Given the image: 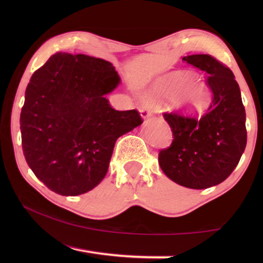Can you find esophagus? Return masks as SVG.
<instances>
[{
    "label": "esophagus",
    "mask_w": 263,
    "mask_h": 263,
    "mask_svg": "<svg viewBox=\"0 0 263 263\" xmlns=\"http://www.w3.org/2000/svg\"><path fill=\"white\" fill-rule=\"evenodd\" d=\"M140 112H141V116L143 118H147V117L152 116V111H151L149 107L146 106V105H143V106L140 107Z\"/></svg>",
    "instance_id": "1"
}]
</instances>
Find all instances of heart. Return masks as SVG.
<instances>
[{"instance_id": "obj_1", "label": "heart", "mask_w": 263, "mask_h": 263, "mask_svg": "<svg viewBox=\"0 0 263 263\" xmlns=\"http://www.w3.org/2000/svg\"><path fill=\"white\" fill-rule=\"evenodd\" d=\"M153 95L170 99L188 112H201L210 104V92L195 74L174 71L157 82Z\"/></svg>"}]
</instances>
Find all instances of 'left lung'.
<instances>
[{"instance_id":"1","label":"left lung","mask_w":263,"mask_h":263,"mask_svg":"<svg viewBox=\"0 0 263 263\" xmlns=\"http://www.w3.org/2000/svg\"><path fill=\"white\" fill-rule=\"evenodd\" d=\"M206 73L212 103L200 118L179 111L164 112L172 129L171 145L159 152L161 170L179 185L206 189L224 182L246 149V109L239 86L228 66L211 55L183 57Z\"/></svg>"}]
</instances>
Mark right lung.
I'll list each match as a JSON object with an SVG mask.
<instances>
[{
    "label": "right lung",
    "instance_id": "obj_1",
    "mask_svg": "<svg viewBox=\"0 0 263 263\" xmlns=\"http://www.w3.org/2000/svg\"><path fill=\"white\" fill-rule=\"evenodd\" d=\"M120 77L105 60L57 52L28 82L20 115L21 145L35 177L60 195L89 192L105 177L115 143L142 123L105 95Z\"/></svg>",
    "mask_w": 263,
    "mask_h": 263
}]
</instances>
